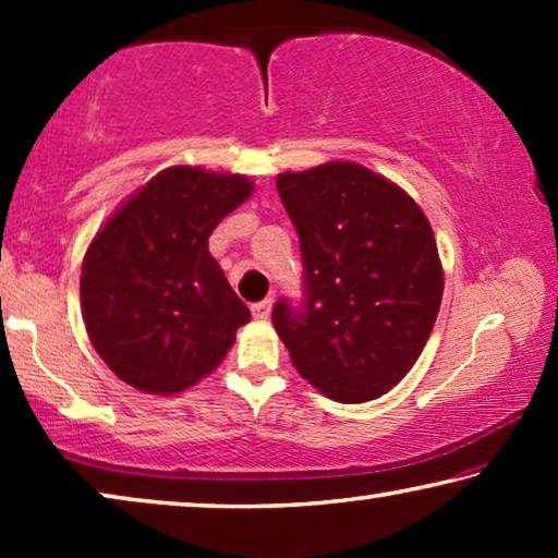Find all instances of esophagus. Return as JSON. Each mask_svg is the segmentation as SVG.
I'll return each mask as SVG.
<instances>
[{"instance_id": "esophagus-1", "label": "esophagus", "mask_w": 558, "mask_h": 558, "mask_svg": "<svg viewBox=\"0 0 558 558\" xmlns=\"http://www.w3.org/2000/svg\"><path fill=\"white\" fill-rule=\"evenodd\" d=\"M251 315H254V319H269L271 315V300H264V302H256L254 307H251Z\"/></svg>"}]
</instances>
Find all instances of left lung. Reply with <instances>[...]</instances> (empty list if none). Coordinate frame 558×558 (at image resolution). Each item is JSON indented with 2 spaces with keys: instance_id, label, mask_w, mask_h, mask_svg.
Listing matches in <instances>:
<instances>
[{
  "instance_id": "1",
  "label": "left lung",
  "mask_w": 558,
  "mask_h": 558,
  "mask_svg": "<svg viewBox=\"0 0 558 558\" xmlns=\"http://www.w3.org/2000/svg\"><path fill=\"white\" fill-rule=\"evenodd\" d=\"M300 235L302 310L271 312L294 368L319 393L363 403L399 384L437 319L445 271L424 210L384 174L325 162L277 178Z\"/></svg>"
}]
</instances>
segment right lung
Returning <instances> with one entry per match:
<instances>
[{"instance_id":"obj_1","label":"right lung","mask_w":558,"mask_h":558,"mask_svg":"<svg viewBox=\"0 0 558 558\" xmlns=\"http://www.w3.org/2000/svg\"><path fill=\"white\" fill-rule=\"evenodd\" d=\"M251 193L246 174L167 167L90 241L83 323L101 361L136 391H185L218 368L251 319L208 251L216 226Z\"/></svg>"}]
</instances>
